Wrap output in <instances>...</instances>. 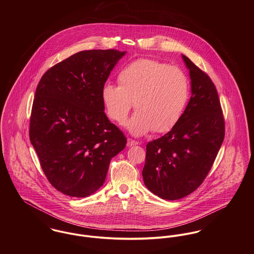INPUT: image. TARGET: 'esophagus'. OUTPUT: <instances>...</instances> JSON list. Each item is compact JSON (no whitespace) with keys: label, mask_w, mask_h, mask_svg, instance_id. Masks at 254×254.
<instances>
[{"label":"esophagus","mask_w":254,"mask_h":254,"mask_svg":"<svg viewBox=\"0 0 254 254\" xmlns=\"http://www.w3.org/2000/svg\"><path fill=\"white\" fill-rule=\"evenodd\" d=\"M139 143L137 142V141H135V140H132V139H128L127 140V145L128 146H133V145H138Z\"/></svg>","instance_id":"34e87169"}]
</instances>
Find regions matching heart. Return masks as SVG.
<instances>
[{
	"label": "heart",
	"mask_w": 254,
	"mask_h": 254,
	"mask_svg": "<svg viewBox=\"0 0 254 254\" xmlns=\"http://www.w3.org/2000/svg\"><path fill=\"white\" fill-rule=\"evenodd\" d=\"M119 87L106 84L102 99L109 118L125 123L135 104L137 112L128 122L134 135L154 130L165 133L181 120L190 94L188 76L177 66L139 59L127 64L117 76Z\"/></svg>",
	"instance_id": "1"
}]
</instances>
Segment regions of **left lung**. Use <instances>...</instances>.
<instances>
[{"mask_svg": "<svg viewBox=\"0 0 254 254\" xmlns=\"http://www.w3.org/2000/svg\"><path fill=\"white\" fill-rule=\"evenodd\" d=\"M191 97L179 123L146 145L143 179L154 194L179 199L195 190L210 171L225 137V120L210 77L182 55Z\"/></svg>", "mask_w": 254, "mask_h": 254, "instance_id": "1", "label": "left lung"}]
</instances>
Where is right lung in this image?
I'll list each match as a JSON object with an SVG mask.
<instances>
[{"mask_svg": "<svg viewBox=\"0 0 254 254\" xmlns=\"http://www.w3.org/2000/svg\"><path fill=\"white\" fill-rule=\"evenodd\" d=\"M126 52L74 54L42 76L30 116L29 138L54 188L85 197L106 180L109 162L127 139L105 113L102 91Z\"/></svg>", "mask_w": 254, "mask_h": 254, "instance_id": "obj_1", "label": "right lung"}]
</instances>
